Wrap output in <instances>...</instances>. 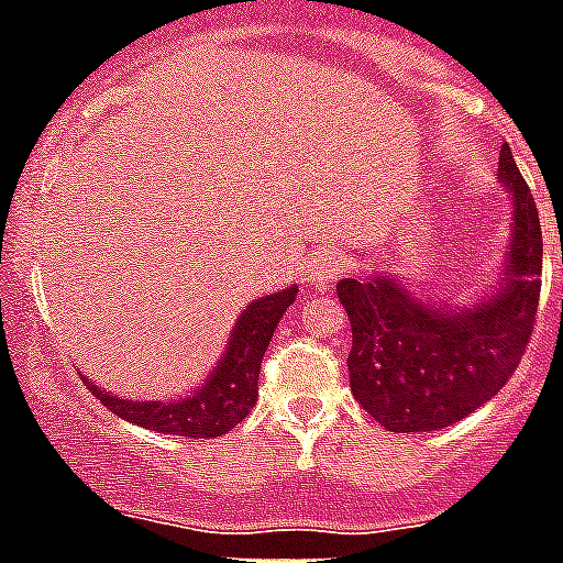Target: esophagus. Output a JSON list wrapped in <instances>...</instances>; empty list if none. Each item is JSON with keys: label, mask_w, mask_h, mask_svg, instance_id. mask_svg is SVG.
<instances>
[{"label": "esophagus", "mask_w": 563, "mask_h": 563, "mask_svg": "<svg viewBox=\"0 0 563 563\" xmlns=\"http://www.w3.org/2000/svg\"><path fill=\"white\" fill-rule=\"evenodd\" d=\"M346 272L349 257L343 252H338V249H323V252H318L309 260V283H314V286L338 280Z\"/></svg>", "instance_id": "esophagus-1"}]
</instances>
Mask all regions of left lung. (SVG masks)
Wrapping results in <instances>:
<instances>
[{"instance_id":"obj_1","label":"left lung","mask_w":563,"mask_h":563,"mask_svg":"<svg viewBox=\"0 0 563 563\" xmlns=\"http://www.w3.org/2000/svg\"><path fill=\"white\" fill-rule=\"evenodd\" d=\"M500 183L512 194V243L498 291L472 309L423 306L389 277L340 280L352 320L354 400L389 432H432L493 400L536 332L541 297V220L530 186L500 148Z\"/></svg>"}]
</instances>
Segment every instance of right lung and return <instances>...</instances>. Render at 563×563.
I'll list each match as a JSON object with an SVG mask.
<instances>
[{
    "label": "right lung",
    "mask_w": 563,
    "mask_h": 563,
    "mask_svg": "<svg viewBox=\"0 0 563 563\" xmlns=\"http://www.w3.org/2000/svg\"><path fill=\"white\" fill-rule=\"evenodd\" d=\"M297 286L268 295L257 303H249L243 318L234 325L223 361L217 363L209 380L194 391L191 398L179 404H159V400H120L102 389L85 384L93 398L102 400L117 418L154 429L163 434H183V438H217L234 429L249 415L257 400L260 363L266 354L268 340L280 323L283 311L295 303Z\"/></svg>",
    "instance_id": "add662e5"
}]
</instances>
